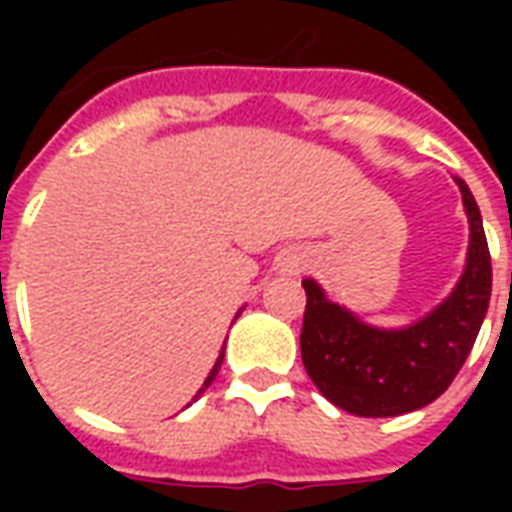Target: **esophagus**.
Listing matches in <instances>:
<instances>
[{
	"label": "esophagus",
	"instance_id": "obj_1",
	"mask_svg": "<svg viewBox=\"0 0 512 512\" xmlns=\"http://www.w3.org/2000/svg\"><path fill=\"white\" fill-rule=\"evenodd\" d=\"M288 268H290V271H293V274H299L301 268H304V263H301L299 257H290V260H288Z\"/></svg>",
	"mask_w": 512,
	"mask_h": 512
}]
</instances>
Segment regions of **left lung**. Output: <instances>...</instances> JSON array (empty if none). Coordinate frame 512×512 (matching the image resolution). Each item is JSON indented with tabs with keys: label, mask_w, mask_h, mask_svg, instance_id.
<instances>
[{
	"label": "left lung",
	"mask_w": 512,
	"mask_h": 512,
	"mask_svg": "<svg viewBox=\"0 0 512 512\" xmlns=\"http://www.w3.org/2000/svg\"><path fill=\"white\" fill-rule=\"evenodd\" d=\"M469 213V257L447 301L406 329H373L304 279L301 362L326 400L356 417H397L428 406L472 351L491 301V252L480 208L458 180Z\"/></svg>",
	"instance_id": "8db88e82"
}]
</instances>
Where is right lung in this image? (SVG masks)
<instances>
[{
  "label": "right lung",
  "mask_w": 512,
  "mask_h": 512,
  "mask_svg": "<svg viewBox=\"0 0 512 512\" xmlns=\"http://www.w3.org/2000/svg\"><path fill=\"white\" fill-rule=\"evenodd\" d=\"M222 359H224V354L219 356V359H216V365H213L211 376L205 378V384H202V389H200V392H205V386H211V384H213V378H216V373H219V367H222Z\"/></svg>",
  "instance_id": "right-lung-1"
}]
</instances>
